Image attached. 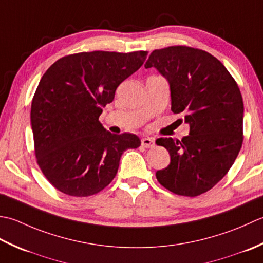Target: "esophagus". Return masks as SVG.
Wrapping results in <instances>:
<instances>
[{
	"mask_svg": "<svg viewBox=\"0 0 263 263\" xmlns=\"http://www.w3.org/2000/svg\"><path fill=\"white\" fill-rule=\"evenodd\" d=\"M142 145L146 148H152L155 146V139L151 137L142 138Z\"/></svg>",
	"mask_w": 263,
	"mask_h": 263,
	"instance_id": "obj_1",
	"label": "esophagus"
}]
</instances>
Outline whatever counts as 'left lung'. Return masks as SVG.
I'll return each mask as SVG.
<instances>
[{
	"label": "left lung",
	"instance_id": "8db88e82",
	"mask_svg": "<svg viewBox=\"0 0 263 263\" xmlns=\"http://www.w3.org/2000/svg\"><path fill=\"white\" fill-rule=\"evenodd\" d=\"M144 66L167 79L171 111L183 112L190 125L181 141H157L170 154L157 179L178 195L205 193L228 173L242 147L244 104L237 84L218 59L187 46L155 50Z\"/></svg>",
	"mask_w": 263,
	"mask_h": 263
}]
</instances>
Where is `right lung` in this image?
<instances>
[{
    "instance_id": "right-lung-1",
    "label": "right lung",
    "mask_w": 263,
    "mask_h": 263,
    "mask_svg": "<svg viewBox=\"0 0 263 263\" xmlns=\"http://www.w3.org/2000/svg\"><path fill=\"white\" fill-rule=\"evenodd\" d=\"M147 52H83L59 59L43 74L30 111L37 163L57 190L89 196L117 175L122 153L141 145L129 133L101 125L102 108L145 61Z\"/></svg>"
}]
</instances>
